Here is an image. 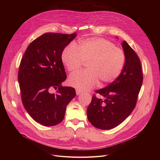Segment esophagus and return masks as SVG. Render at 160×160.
I'll return each mask as SVG.
<instances>
[{"instance_id": "obj_1", "label": "esophagus", "mask_w": 160, "mask_h": 160, "mask_svg": "<svg viewBox=\"0 0 160 160\" xmlns=\"http://www.w3.org/2000/svg\"><path fill=\"white\" fill-rule=\"evenodd\" d=\"M82 93V91H80V90H78V89H76V94H77V95H79V94H80Z\"/></svg>"}]
</instances>
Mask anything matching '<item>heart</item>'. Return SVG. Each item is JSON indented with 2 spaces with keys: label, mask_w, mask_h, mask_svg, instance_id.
I'll return each mask as SVG.
<instances>
[{
  "label": "heart",
  "mask_w": 160,
  "mask_h": 160,
  "mask_svg": "<svg viewBox=\"0 0 160 160\" xmlns=\"http://www.w3.org/2000/svg\"><path fill=\"white\" fill-rule=\"evenodd\" d=\"M61 61L70 72L78 70L87 62V70L73 74L69 80L72 87L87 90L99 81L101 85H106L116 80L123 69L125 54L108 40L92 37L67 45L61 53Z\"/></svg>",
  "instance_id": "obj_1"
}]
</instances>
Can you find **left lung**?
Returning <instances> with one entry per match:
<instances>
[{
	"label": "left lung",
	"mask_w": 160,
	"mask_h": 160,
	"mask_svg": "<svg viewBox=\"0 0 160 160\" xmlns=\"http://www.w3.org/2000/svg\"><path fill=\"white\" fill-rule=\"evenodd\" d=\"M122 45L125 62L120 75L105 88L95 91L101 98L93 95L87 111L89 122L102 130L116 127L130 115L142 84L139 58L126 41Z\"/></svg>",
	"instance_id": "8db88e82"
}]
</instances>
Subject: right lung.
<instances>
[{
  "mask_svg": "<svg viewBox=\"0 0 160 160\" xmlns=\"http://www.w3.org/2000/svg\"><path fill=\"white\" fill-rule=\"evenodd\" d=\"M76 33H46L28 45L19 64L18 82L22 104L30 117L44 126H54L64 117L66 106L76 96L72 87L61 85L66 74L61 53ZM57 89L56 93L52 89Z\"/></svg>",
  "mask_w": 160,
  "mask_h": 160,
  "instance_id": "obj_1",
  "label": "right lung"
}]
</instances>
